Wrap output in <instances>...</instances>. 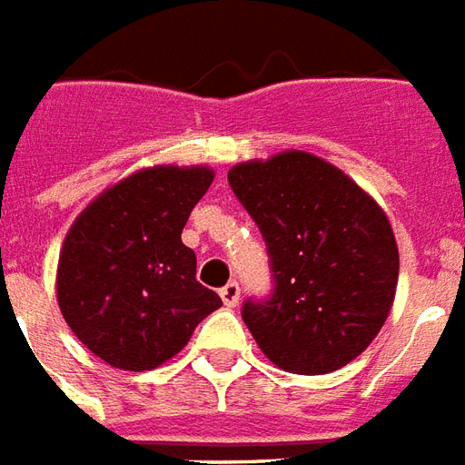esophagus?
<instances>
[{"label":"esophagus","instance_id":"obj_1","mask_svg":"<svg viewBox=\"0 0 465 465\" xmlns=\"http://www.w3.org/2000/svg\"><path fill=\"white\" fill-rule=\"evenodd\" d=\"M219 295H222V301L226 302L229 308H233V305L239 302V298H242V288H239L236 281H229V283L223 285L222 291H219Z\"/></svg>","mask_w":465,"mask_h":465}]
</instances>
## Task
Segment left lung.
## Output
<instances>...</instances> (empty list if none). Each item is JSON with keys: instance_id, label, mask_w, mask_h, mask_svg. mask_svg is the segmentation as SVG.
<instances>
[{"instance_id": "left-lung-1", "label": "left lung", "mask_w": 465, "mask_h": 465, "mask_svg": "<svg viewBox=\"0 0 465 465\" xmlns=\"http://www.w3.org/2000/svg\"><path fill=\"white\" fill-rule=\"evenodd\" d=\"M229 184L266 242L273 288L242 308L263 355L295 374L352 362L397 291L399 251L384 212L338 167L301 150L236 164Z\"/></svg>"}]
</instances>
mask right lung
<instances>
[{"label": "right lung", "mask_w": 465, "mask_h": 465, "mask_svg": "<svg viewBox=\"0 0 465 465\" xmlns=\"http://www.w3.org/2000/svg\"><path fill=\"white\" fill-rule=\"evenodd\" d=\"M212 180L209 167L143 170L75 219L58 259V308L93 355L118 370H154L222 305L182 243Z\"/></svg>", "instance_id": "add662e5"}]
</instances>
